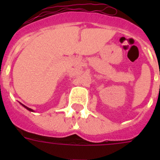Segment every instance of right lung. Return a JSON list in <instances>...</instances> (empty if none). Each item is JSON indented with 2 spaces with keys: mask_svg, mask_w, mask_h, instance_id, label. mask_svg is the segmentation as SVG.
<instances>
[{
  "mask_svg": "<svg viewBox=\"0 0 160 160\" xmlns=\"http://www.w3.org/2000/svg\"><path fill=\"white\" fill-rule=\"evenodd\" d=\"M24 107H25V108H26V109H28V110H30V111H32V109H30V108H28V107H26V106H25V105H23Z\"/></svg>",
  "mask_w": 160,
  "mask_h": 160,
  "instance_id": "1",
  "label": "right lung"
}]
</instances>
